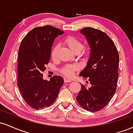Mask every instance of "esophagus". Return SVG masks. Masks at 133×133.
Segmentation results:
<instances>
[{"instance_id":"1","label":"esophagus","mask_w":133,"mask_h":133,"mask_svg":"<svg viewBox=\"0 0 133 133\" xmlns=\"http://www.w3.org/2000/svg\"><path fill=\"white\" fill-rule=\"evenodd\" d=\"M71 81H72L71 79L64 78V82H71Z\"/></svg>"}]
</instances>
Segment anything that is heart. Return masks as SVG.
I'll return each instance as SVG.
<instances>
[{"mask_svg":"<svg viewBox=\"0 0 133 133\" xmlns=\"http://www.w3.org/2000/svg\"><path fill=\"white\" fill-rule=\"evenodd\" d=\"M64 42L65 45L69 47L70 49L75 53H79L83 48V44L82 41L74 36H68L64 39ZM59 49V46L56 45L53 48L51 52V57L52 59H55L57 57V51ZM77 69V66L75 65H68L65 66L61 70V72L65 76L68 77H71L74 74V71Z\"/></svg>","mask_w":133,"mask_h":133,"instance_id":"obj_1","label":"heart"}]
</instances>
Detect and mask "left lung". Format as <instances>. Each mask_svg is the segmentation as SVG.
I'll return each instance as SVG.
<instances>
[{
  "mask_svg": "<svg viewBox=\"0 0 133 133\" xmlns=\"http://www.w3.org/2000/svg\"><path fill=\"white\" fill-rule=\"evenodd\" d=\"M81 32L91 49L88 64L79 76L88 79L91 86L81 84L76 100L83 109L97 112L108 104L116 91L119 57L114 42L106 33L92 27H85Z\"/></svg>",
  "mask_w": 133,
  "mask_h": 133,
  "instance_id": "8db88e82",
  "label": "left lung"
}]
</instances>
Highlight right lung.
Masks as SVG:
<instances>
[{"mask_svg":"<svg viewBox=\"0 0 133 133\" xmlns=\"http://www.w3.org/2000/svg\"><path fill=\"white\" fill-rule=\"evenodd\" d=\"M64 32L49 25L37 27L29 32L20 45L17 86L27 104L34 109L51 106L64 84L60 76H55L50 81L42 79L54 39Z\"/></svg>","mask_w":133,"mask_h":133,"instance_id":"obj_1","label":"right lung"}]
</instances>
